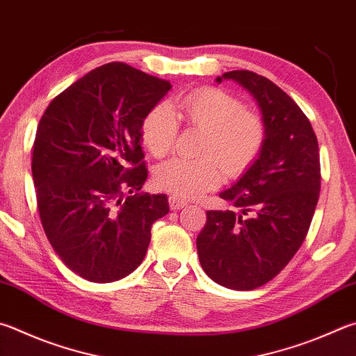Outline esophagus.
I'll return each mask as SVG.
<instances>
[{"mask_svg": "<svg viewBox=\"0 0 356 356\" xmlns=\"http://www.w3.org/2000/svg\"><path fill=\"white\" fill-rule=\"evenodd\" d=\"M170 207L171 210H180L184 209V207H186V202L177 196H170Z\"/></svg>", "mask_w": 356, "mask_h": 356, "instance_id": "1", "label": "esophagus"}]
</instances>
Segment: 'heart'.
Wrapping results in <instances>:
<instances>
[{"label":"heart","instance_id":"b5f03b06","mask_svg":"<svg viewBox=\"0 0 356 356\" xmlns=\"http://www.w3.org/2000/svg\"><path fill=\"white\" fill-rule=\"evenodd\" d=\"M176 113L186 124L205 132L199 147L202 159H171L161 163L154 182L160 190L180 199H191L216 186L222 168L229 176L248 170L261 151L264 126L260 116L244 111L235 96L219 88H199L180 96ZM168 104H157L145 116L141 137L152 156L163 157L172 149L179 122Z\"/></svg>","mask_w":356,"mask_h":356}]
</instances>
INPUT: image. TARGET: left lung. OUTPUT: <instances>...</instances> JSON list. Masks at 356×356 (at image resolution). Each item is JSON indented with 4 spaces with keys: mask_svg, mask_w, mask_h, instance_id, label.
<instances>
[{
    "mask_svg": "<svg viewBox=\"0 0 356 356\" xmlns=\"http://www.w3.org/2000/svg\"><path fill=\"white\" fill-rule=\"evenodd\" d=\"M222 81L255 99L264 141L254 163L219 193L240 211H207L196 245L213 282L250 291L273 280L305 240L321 190L319 146L305 113L273 81L245 70L216 77Z\"/></svg>",
    "mask_w": 356,
    "mask_h": 356,
    "instance_id": "obj_1",
    "label": "left lung"
}]
</instances>
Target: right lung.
Wrapping results in <instances>:
<instances>
[{
	"label": "right lung",
	"instance_id": "add662e5",
	"mask_svg": "<svg viewBox=\"0 0 356 356\" xmlns=\"http://www.w3.org/2000/svg\"><path fill=\"white\" fill-rule=\"evenodd\" d=\"M171 83L121 62L92 70L51 101L38 122L32 179L48 240L82 279L111 283L140 266L166 195L147 179L145 116Z\"/></svg>",
	"mask_w": 356,
	"mask_h": 356
}]
</instances>
